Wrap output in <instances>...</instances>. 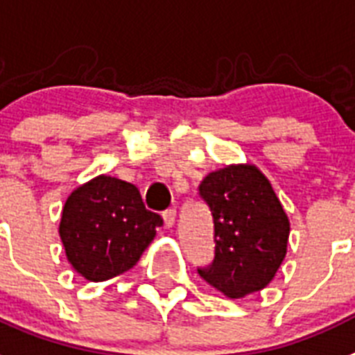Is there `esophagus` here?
<instances>
[{"instance_id": "esophagus-1", "label": "esophagus", "mask_w": 355, "mask_h": 355, "mask_svg": "<svg viewBox=\"0 0 355 355\" xmlns=\"http://www.w3.org/2000/svg\"><path fill=\"white\" fill-rule=\"evenodd\" d=\"M163 221H165L166 228H172L175 223V209H168L163 212Z\"/></svg>"}]
</instances>
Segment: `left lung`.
Here are the masks:
<instances>
[{"instance_id": "left-lung-1", "label": "left lung", "mask_w": 355, "mask_h": 355, "mask_svg": "<svg viewBox=\"0 0 355 355\" xmlns=\"http://www.w3.org/2000/svg\"><path fill=\"white\" fill-rule=\"evenodd\" d=\"M199 196L214 219L216 256L199 276L230 300L263 290L286 256L290 223L270 181L254 165L210 172Z\"/></svg>"}]
</instances>
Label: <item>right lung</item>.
<instances>
[{
	"instance_id": "add662e5",
	"label": "right lung",
	"mask_w": 355,
	"mask_h": 355,
	"mask_svg": "<svg viewBox=\"0 0 355 355\" xmlns=\"http://www.w3.org/2000/svg\"><path fill=\"white\" fill-rule=\"evenodd\" d=\"M163 225L145 209L139 190L110 175H98L69 196L60 237L79 276L107 281L130 270Z\"/></svg>"
}]
</instances>
